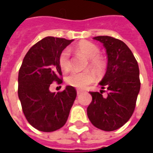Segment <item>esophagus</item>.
Returning <instances> with one entry per match:
<instances>
[{
    "label": "esophagus",
    "mask_w": 153,
    "mask_h": 153,
    "mask_svg": "<svg viewBox=\"0 0 153 153\" xmlns=\"http://www.w3.org/2000/svg\"><path fill=\"white\" fill-rule=\"evenodd\" d=\"M82 93V91H81V90H77V94H78V95L81 94Z\"/></svg>",
    "instance_id": "1"
}]
</instances>
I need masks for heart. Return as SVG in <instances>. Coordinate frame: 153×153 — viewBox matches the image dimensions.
Returning <instances> with one entry per match:
<instances>
[{
    "mask_svg": "<svg viewBox=\"0 0 153 153\" xmlns=\"http://www.w3.org/2000/svg\"><path fill=\"white\" fill-rule=\"evenodd\" d=\"M75 50L90 59V66L95 71H101L103 67V62L99 58L100 50L95 44L89 41L79 42L75 47ZM59 63L63 71H69L71 67V55L68 49H64L60 53ZM94 81V74L90 71H72L66 77V82L70 86L79 89H84Z\"/></svg>",
    "mask_w": 153,
    "mask_h": 153,
    "instance_id": "obj_1",
    "label": "heart"
}]
</instances>
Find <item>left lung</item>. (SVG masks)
<instances>
[{"label": "left lung", "instance_id": "obj_1", "mask_svg": "<svg viewBox=\"0 0 153 153\" xmlns=\"http://www.w3.org/2000/svg\"><path fill=\"white\" fill-rule=\"evenodd\" d=\"M94 39L103 44L108 62L106 72L99 82V92H90L92 102L87 116L94 126L104 131H114L129 120L135 109L140 88L139 67L134 55L123 41L101 36ZM105 88L107 96H102Z\"/></svg>", "mask_w": 153, "mask_h": 153}]
</instances>
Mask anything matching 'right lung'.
I'll list each match as a JSON object with an SVG mask.
<instances>
[{
  "instance_id": "obj_1",
  "label": "right lung",
  "mask_w": 153,
  "mask_h": 153,
  "mask_svg": "<svg viewBox=\"0 0 153 153\" xmlns=\"http://www.w3.org/2000/svg\"><path fill=\"white\" fill-rule=\"evenodd\" d=\"M74 39L48 36L33 45L24 58L18 75V97L25 117L42 132H53L67 122L76 98V90L67 86L51 93L53 82L62 83L59 57Z\"/></svg>"
}]
</instances>
